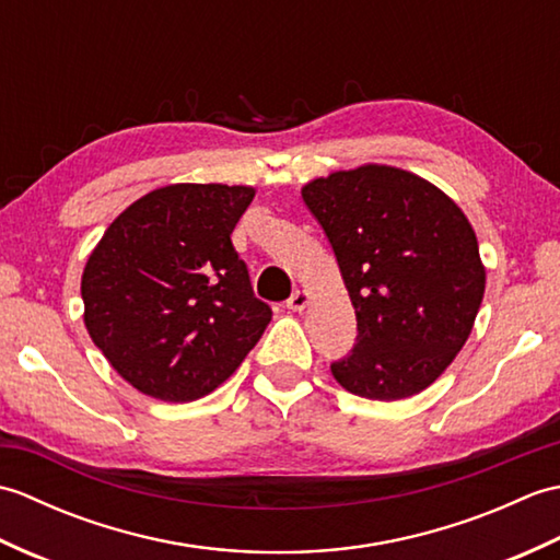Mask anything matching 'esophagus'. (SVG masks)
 Wrapping results in <instances>:
<instances>
[{"mask_svg":"<svg viewBox=\"0 0 560 560\" xmlns=\"http://www.w3.org/2000/svg\"><path fill=\"white\" fill-rule=\"evenodd\" d=\"M307 303H311V293H307V291H295L291 299L287 301V307H289V311H293V313H303L305 307H307Z\"/></svg>","mask_w":560,"mask_h":560,"instance_id":"1","label":"esophagus"}]
</instances>
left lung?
I'll return each instance as SVG.
<instances>
[{"label": "left lung", "mask_w": 560, "mask_h": 560, "mask_svg": "<svg viewBox=\"0 0 560 560\" xmlns=\"http://www.w3.org/2000/svg\"><path fill=\"white\" fill-rule=\"evenodd\" d=\"M359 323L353 351L331 363L351 395H419L467 343L486 291L469 219L411 171L363 163L305 183Z\"/></svg>", "instance_id": "8db88e82"}]
</instances>
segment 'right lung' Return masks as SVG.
I'll return each instance as SVG.
<instances>
[{"label":"right lung","mask_w":560,"mask_h":560,"mask_svg":"<svg viewBox=\"0 0 560 560\" xmlns=\"http://www.w3.org/2000/svg\"><path fill=\"white\" fill-rule=\"evenodd\" d=\"M255 187L177 183L132 201L86 259L83 325L141 395L195 401L225 383L271 319L231 243Z\"/></svg>","instance_id":"obj_1"}]
</instances>
